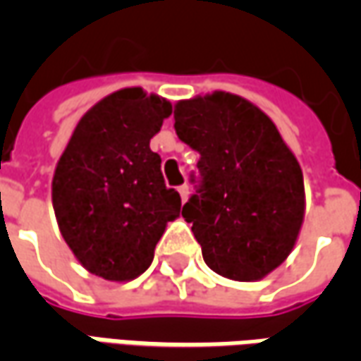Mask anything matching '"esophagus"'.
<instances>
[{
  "mask_svg": "<svg viewBox=\"0 0 361 361\" xmlns=\"http://www.w3.org/2000/svg\"><path fill=\"white\" fill-rule=\"evenodd\" d=\"M178 191H180L181 201L185 203V201H188V197H189V185H188V183H183V185H180V188H178Z\"/></svg>",
  "mask_w": 361,
  "mask_h": 361,
  "instance_id": "esophagus-1",
  "label": "esophagus"
}]
</instances>
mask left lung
Segmentation results:
<instances>
[{"mask_svg": "<svg viewBox=\"0 0 361 361\" xmlns=\"http://www.w3.org/2000/svg\"><path fill=\"white\" fill-rule=\"evenodd\" d=\"M176 133L201 154L197 195L183 204L203 259L220 276L265 279L294 250L305 214L303 173L265 111L226 90L173 106Z\"/></svg>", "mask_w": 361, "mask_h": 361, "instance_id": "1", "label": "left lung"}]
</instances>
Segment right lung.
<instances>
[{
	"instance_id": "1",
	"label": "right lung",
	"mask_w": 361,
	"mask_h": 361,
	"mask_svg": "<svg viewBox=\"0 0 361 361\" xmlns=\"http://www.w3.org/2000/svg\"><path fill=\"white\" fill-rule=\"evenodd\" d=\"M172 104L141 87L111 92L75 126L61 152L51 203L75 259L96 276L127 282L147 271L181 199L168 189L150 139Z\"/></svg>"
}]
</instances>
